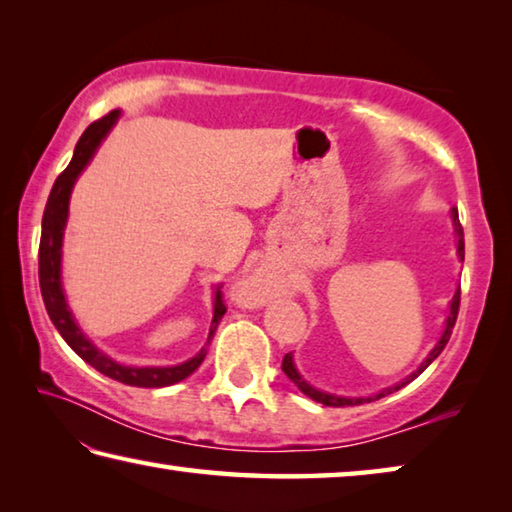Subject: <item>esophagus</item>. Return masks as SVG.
<instances>
[{
    "instance_id": "obj_1",
    "label": "esophagus",
    "mask_w": 512,
    "mask_h": 512,
    "mask_svg": "<svg viewBox=\"0 0 512 512\" xmlns=\"http://www.w3.org/2000/svg\"><path fill=\"white\" fill-rule=\"evenodd\" d=\"M267 294H270V279H267V274L261 270H256L240 285V297L247 306H263Z\"/></svg>"
}]
</instances>
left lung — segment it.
I'll return each instance as SVG.
<instances>
[{"label": "left lung", "mask_w": 512, "mask_h": 512, "mask_svg": "<svg viewBox=\"0 0 512 512\" xmlns=\"http://www.w3.org/2000/svg\"><path fill=\"white\" fill-rule=\"evenodd\" d=\"M452 224H454V233H456V256H459V261H463L465 258V242H463V227H461V222H459V213H456L454 209H452ZM459 303H461V288L454 292V297H452V301H450V312H447V319H445V326H443V333H441V337H438V342L434 344V348L432 351L427 353V357L423 362H420V366L418 369L411 373V375H407L405 380H400L398 384H393V387H387V389H382V391H378V393H373V396H364V398H346V396H335V393H328V391H321V389H317V387H312V384L303 378V375L299 373V369H297V364H294V357H292V353H288L283 357V373L288 375V378L297 384L299 387V391L301 393H306L308 398H312L315 402H321V405H326V407H351V405H364V402H371V400H378V398H384V396H389V393H393V391H398V389H402L405 387V384H409L411 380H416L420 373H423L429 364H432L438 355L443 353V348H445V344L450 342V335H452V328H454V324H456V315H459Z\"/></svg>", "instance_id": "8db88e82"}]
</instances>
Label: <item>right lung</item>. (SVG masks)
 I'll list each match as a JSON object with an SVG mask.
<instances>
[{
	"mask_svg": "<svg viewBox=\"0 0 512 512\" xmlns=\"http://www.w3.org/2000/svg\"><path fill=\"white\" fill-rule=\"evenodd\" d=\"M119 116H121V110H112L110 114L103 116V119H98L89 125V128L83 132V137H80L76 143L74 157H71L69 166L62 170L56 179V184L51 188L49 200H47V206H44V215H42V238H40V261H38L40 290H42L44 306H47V312H49V319L53 321V326H56L62 339H65L71 351H74L78 357H83L89 366H94L98 373H103L112 380L130 384V387L159 389V387H168V384L182 382L204 362L206 346L211 344L215 328H218L222 315L227 312V308H224L222 303L220 285L213 292V319H211L206 344L200 348V353L191 357V360L175 366H125L112 360V357L105 355L103 351H98V348L89 342L87 335L83 333V328L76 324L74 312H71L67 303L65 288H62V238H65V227L69 220L71 191H74V184L78 182L80 173H83V170L89 166V161L94 159L96 150L101 148L103 139L110 134L116 121H119Z\"/></svg>",
	"mask_w": 512,
	"mask_h": 512,
	"instance_id": "add662e5",
	"label": "right lung"
}]
</instances>
